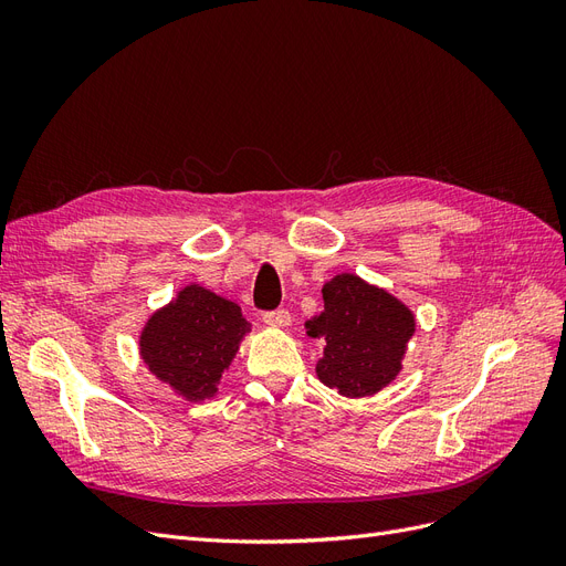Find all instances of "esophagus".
Returning a JSON list of instances; mask_svg holds the SVG:
<instances>
[{"label": "esophagus", "instance_id": "34e87169", "mask_svg": "<svg viewBox=\"0 0 566 566\" xmlns=\"http://www.w3.org/2000/svg\"><path fill=\"white\" fill-rule=\"evenodd\" d=\"M290 321H293V318H290V312H285V310H276V312L264 314V323L271 325V328H287Z\"/></svg>", "mask_w": 566, "mask_h": 566}]
</instances>
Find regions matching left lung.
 Wrapping results in <instances>:
<instances>
[{
	"instance_id": "1",
	"label": "left lung",
	"mask_w": 566,
	"mask_h": 566,
	"mask_svg": "<svg viewBox=\"0 0 566 566\" xmlns=\"http://www.w3.org/2000/svg\"><path fill=\"white\" fill-rule=\"evenodd\" d=\"M306 335L325 342L318 380L349 399L373 397L401 370L416 316L387 290L354 273L323 285V312L304 323Z\"/></svg>"
}]
</instances>
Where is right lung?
I'll list each match as a JSON object with an SVG mask.
<instances>
[{"mask_svg": "<svg viewBox=\"0 0 566 566\" xmlns=\"http://www.w3.org/2000/svg\"><path fill=\"white\" fill-rule=\"evenodd\" d=\"M248 331L241 306L193 283L148 318L139 349L158 380L186 401H202L217 394Z\"/></svg>", "mask_w": 566, "mask_h": 566, "instance_id": "right-lung-1", "label": "right lung"}]
</instances>
